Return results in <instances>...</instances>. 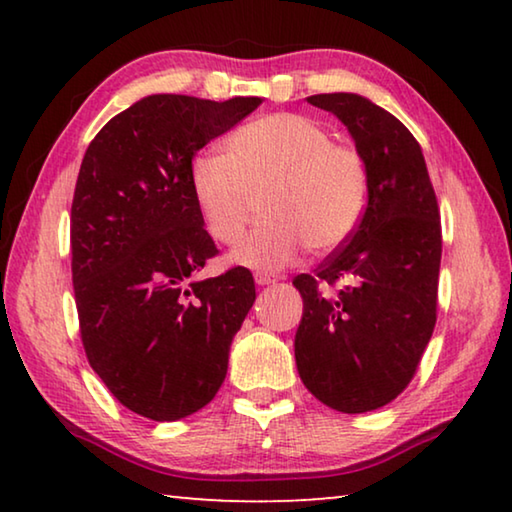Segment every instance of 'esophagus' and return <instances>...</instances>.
Instances as JSON below:
<instances>
[{"instance_id": "esophagus-1", "label": "esophagus", "mask_w": 512, "mask_h": 512, "mask_svg": "<svg viewBox=\"0 0 512 512\" xmlns=\"http://www.w3.org/2000/svg\"><path fill=\"white\" fill-rule=\"evenodd\" d=\"M255 282L259 287H268V284H275L277 277L273 273H255Z\"/></svg>"}]
</instances>
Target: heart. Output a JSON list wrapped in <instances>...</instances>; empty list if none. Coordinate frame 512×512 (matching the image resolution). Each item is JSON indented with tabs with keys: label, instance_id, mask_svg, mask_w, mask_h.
I'll return each mask as SVG.
<instances>
[{
	"label": "heart",
	"instance_id": "obj_1",
	"mask_svg": "<svg viewBox=\"0 0 512 512\" xmlns=\"http://www.w3.org/2000/svg\"><path fill=\"white\" fill-rule=\"evenodd\" d=\"M192 194L207 232L223 246L244 239L262 196L266 219L232 259L280 268L305 246L329 253L354 235L368 205V169L320 121L273 112L239 126L223 155H198Z\"/></svg>",
	"mask_w": 512,
	"mask_h": 512
}]
</instances>
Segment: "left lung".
Masks as SVG:
<instances>
[{
  "label": "left lung",
  "mask_w": 512,
  "mask_h": 512,
  "mask_svg": "<svg viewBox=\"0 0 512 512\" xmlns=\"http://www.w3.org/2000/svg\"><path fill=\"white\" fill-rule=\"evenodd\" d=\"M339 117L368 169L354 235L293 287L302 296L296 366L307 391L341 413L393 402L436 327L443 232L420 144L391 112L350 92L314 94Z\"/></svg>",
  "instance_id": "obj_1"
}]
</instances>
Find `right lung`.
Listing matches in <instances>:
<instances>
[{
  "mask_svg": "<svg viewBox=\"0 0 512 512\" xmlns=\"http://www.w3.org/2000/svg\"><path fill=\"white\" fill-rule=\"evenodd\" d=\"M262 99L151 94L83 155L72 201V282L92 370L137 415L171 422L214 400L255 302L244 266L198 280L219 255L192 194L196 151Z\"/></svg>",
  "mask_w": 512,
  "mask_h": 512,
  "instance_id": "add662e5",
  "label": "right lung"
}]
</instances>
